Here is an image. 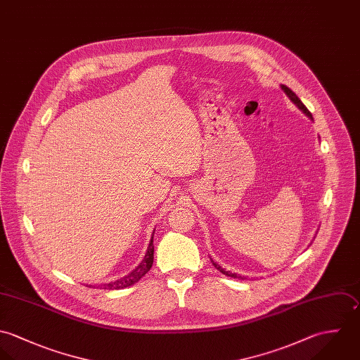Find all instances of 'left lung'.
<instances>
[{
  "label": "left lung",
  "instance_id": "1",
  "mask_svg": "<svg viewBox=\"0 0 360 360\" xmlns=\"http://www.w3.org/2000/svg\"><path fill=\"white\" fill-rule=\"evenodd\" d=\"M281 89L284 90V93L287 94L288 98L307 117V118H310L311 121H313V117H311V114H310V111L306 108V105L299 100V97L289 89L287 87L285 84H281ZM212 263H213V266L216 267L217 270H219V273H222V274H225V276H228V277H232V278H240V280H245V277H242V276H239V274H236V273H231V271H226L225 269H222L219 264H217V262H214L213 259H212Z\"/></svg>",
  "mask_w": 360,
  "mask_h": 360
}]
</instances>
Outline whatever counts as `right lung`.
<instances>
[{"mask_svg":"<svg viewBox=\"0 0 360 360\" xmlns=\"http://www.w3.org/2000/svg\"><path fill=\"white\" fill-rule=\"evenodd\" d=\"M153 236H154V231H153V235H151V239L148 242V248H147V252L144 255L143 260L141 262V264L134 269L129 274L124 276L120 280H115L112 283H108V284H104L103 289H124V288L131 287L134 284H136L144 274L151 269L153 266V259H154V245H153Z\"/></svg>","mask_w":360,"mask_h":360,"instance_id":"add662e5","label":"right lung"}]
</instances>
